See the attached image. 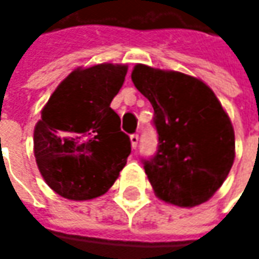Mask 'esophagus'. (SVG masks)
<instances>
[{"label":"esophagus","instance_id":"esophagus-1","mask_svg":"<svg viewBox=\"0 0 259 259\" xmlns=\"http://www.w3.org/2000/svg\"><path fill=\"white\" fill-rule=\"evenodd\" d=\"M130 140H131V145H133V148H137L138 147V141H140V137L137 134H133L131 137H130Z\"/></svg>","mask_w":259,"mask_h":259}]
</instances>
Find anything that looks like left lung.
Returning a JSON list of instances; mask_svg holds the SVG:
<instances>
[{
    "label": "left lung",
    "mask_w": 259,
    "mask_h": 259,
    "mask_svg": "<svg viewBox=\"0 0 259 259\" xmlns=\"http://www.w3.org/2000/svg\"><path fill=\"white\" fill-rule=\"evenodd\" d=\"M131 79L154 109L158 148L143 163L155 196L180 207L204 203L234 164L229 116L213 91L197 77L135 65Z\"/></svg>",
    "instance_id": "1"
}]
</instances>
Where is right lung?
Masks as SVG:
<instances>
[{
  "label": "right lung",
  "instance_id": "add662e5",
  "mask_svg": "<svg viewBox=\"0 0 259 259\" xmlns=\"http://www.w3.org/2000/svg\"><path fill=\"white\" fill-rule=\"evenodd\" d=\"M128 66L76 69L56 88L34 128L38 170L56 193L70 200L104 194L131 153L130 137L111 108Z\"/></svg>",
  "mask_w": 259,
  "mask_h": 259
}]
</instances>
